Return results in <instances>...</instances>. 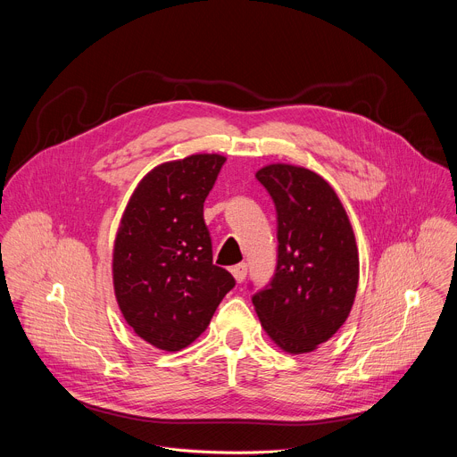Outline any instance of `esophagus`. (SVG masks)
I'll return each mask as SVG.
<instances>
[{"label": "esophagus", "instance_id": "obj_1", "mask_svg": "<svg viewBox=\"0 0 457 457\" xmlns=\"http://www.w3.org/2000/svg\"><path fill=\"white\" fill-rule=\"evenodd\" d=\"M231 275L235 277V280L240 284V282H244L245 280V275H247V266L245 264H238V266H235L233 270H231Z\"/></svg>", "mask_w": 457, "mask_h": 457}]
</instances>
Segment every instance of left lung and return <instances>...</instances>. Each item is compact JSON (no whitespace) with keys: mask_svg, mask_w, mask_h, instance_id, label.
Returning a JSON list of instances; mask_svg holds the SVG:
<instances>
[{"mask_svg":"<svg viewBox=\"0 0 457 457\" xmlns=\"http://www.w3.org/2000/svg\"><path fill=\"white\" fill-rule=\"evenodd\" d=\"M277 208L278 258L271 282L253 295L270 338L302 354L328 342L354 303L360 260L349 217L318 173L270 164L256 171Z\"/></svg>","mask_w":457,"mask_h":457,"instance_id":"obj_1","label":"left lung"}]
</instances>
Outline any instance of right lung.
I'll return each mask as SVG.
<instances>
[{
	"instance_id": "1",
	"label": "right lung",
	"mask_w": 457,
	"mask_h": 457,
	"mask_svg": "<svg viewBox=\"0 0 457 457\" xmlns=\"http://www.w3.org/2000/svg\"><path fill=\"white\" fill-rule=\"evenodd\" d=\"M226 162L197 154L154 168L136 187L113 244V291L126 323L175 353L197 340L235 287L213 264L204 201Z\"/></svg>"
}]
</instances>
